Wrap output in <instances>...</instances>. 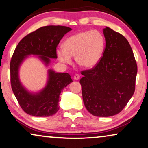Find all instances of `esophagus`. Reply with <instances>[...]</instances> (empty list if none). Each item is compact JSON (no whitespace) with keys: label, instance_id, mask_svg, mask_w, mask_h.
<instances>
[{"label":"esophagus","instance_id":"obj_1","mask_svg":"<svg viewBox=\"0 0 148 148\" xmlns=\"http://www.w3.org/2000/svg\"><path fill=\"white\" fill-rule=\"evenodd\" d=\"M74 80H78L80 79V76L78 74H75L74 76Z\"/></svg>","mask_w":148,"mask_h":148}]
</instances>
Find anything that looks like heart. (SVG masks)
<instances>
[{
	"instance_id": "b5f03b06",
	"label": "heart",
	"mask_w": 148,
	"mask_h": 148,
	"mask_svg": "<svg viewBox=\"0 0 148 148\" xmlns=\"http://www.w3.org/2000/svg\"><path fill=\"white\" fill-rule=\"evenodd\" d=\"M104 36L98 30H86L68 37L63 43V48L57 50L59 61L71 63V57H75L77 64L86 69L94 68L102 58L105 50Z\"/></svg>"
}]
</instances>
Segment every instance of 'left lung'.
I'll use <instances>...</instances> for the list:
<instances>
[{
    "instance_id": "left-lung-1",
    "label": "left lung",
    "mask_w": 148,
    "mask_h": 148,
    "mask_svg": "<svg viewBox=\"0 0 148 148\" xmlns=\"http://www.w3.org/2000/svg\"><path fill=\"white\" fill-rule=\"evenodd\" d=\"M106 48L95 67L81 72L86 108L94 116L110 117L122 111L135 91L137 64L127 39L109 27L103 29Z\"/></svg>"
}]
</instances>
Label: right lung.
<instances>
[{"mask_svg": "<svg viewBox=\"0 0 148 148\" xmlns=\"http://www.w3.org/2000/svg\"><path fill=\"white\" fill-rule=\"evenodd\" d=\"M72 28L63 26H46L26 35L20 41L10 61V82L13 93L26 114L36 117H48L58 111L59 98L64 88L72 82L68 73L48 70L45 88L37 92L28 91L21 83L19 69L28 56H36L46 67L51 58H57L56 47L63 36Z\"/></svg>", "mask_w": 148, "mask_h": 148, "instance_id": "obj_1", "label": "right lung"}]
</instances>
